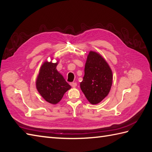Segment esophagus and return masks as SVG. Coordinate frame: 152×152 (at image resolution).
<instances>
[{
  "label": "esophagus",
  "instance_id": "esophagus-1",
  "mask_svg": "<svg viewBox=\"0 0 152 152\" xmlns=\"http://www.w3.org/2000/svg\"><path fill=\"white\" fill-rule=\"evenodd\" d=\"M70 85H71V86L73 87V88H75V87H76L77 86V83H70Z\"/></svg>",
  "mask_w": 152,
  "mask_h": 152
}]
</instances>
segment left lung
I'll list each match as a JSON object with an SVG mask.
<instances>
[{
	"label": "left lung",
	"instance_id": "left-lung-1",
	"mask_svg": "<svg viewBox=\"0 0 152 152\" xmlns=\"http://www.w3.org/2000/svg\"><path fill=\"white\" fill-rule=\"evenodd\" d=\"M112 72L101 55L90 51L84 68L80 89L92 104L101 102L108 95L112 85Z\"/></svg>",
	"mask_w": 152,
	"mask_h": 152
}]
</instances>
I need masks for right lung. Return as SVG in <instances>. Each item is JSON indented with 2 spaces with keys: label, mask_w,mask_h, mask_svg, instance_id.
Instances as JSON below:
<instances>
[{
  "label": "right lung",
  "mask_w": 152,
  "mask_h": 152,
  "mask_svg": "<svg viewBox=\"0 0 152 152\" xmlns=\"http://www.w3.org/2000/svg\"><path fill=\"white\" fill-rule=\"evenodd\" d=\"M58 62L53 63L46 61L40 67L36 80V87L40 95L47 102L56 104L64 94L71 88L56 67Z\"/></svg>",
  "instance_id": "1"
}]
</instances>
